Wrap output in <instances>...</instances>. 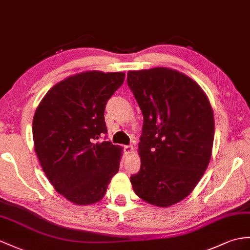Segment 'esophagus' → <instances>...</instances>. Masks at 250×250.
Returning <instances> with one entry per match:
<instances>
[{
    "instance_id": "esophagus-1",
    "label": "esophagus",
    "mask_w": 250,
    "mask_h": 250,
    "mask_svg": "<svg viewBox=\"0 0 250 250\" xmlns=\"http://www.w3.org/2000/svg\"><path fill=\"white\" fill-rule=\"evenodd\" d=\"M124 150H125V153H126V154H129V153H131V151L133 150L132 145H124Z\"/></svg>"
}]
</instances>
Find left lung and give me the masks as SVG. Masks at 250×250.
Wrapping results in <instances>:
<instances>
[{"mask_svg": "<svg viewBox=\"0 0 250 250\" xmlns=\"http://www.w3.org/2000/svg\"><path fill=\"white\" fill-rule=\"evenodd\" d=\"M127 84L143 114L133 191L148 204L172 206L193 191L209 164L214 139L209 100L193 79L167 68L129 71Z\"/></svg>", "mask_w": 250, "mask_h": 250, "instance_id": "8db88e82", "label": "left lung"}]
</instances>
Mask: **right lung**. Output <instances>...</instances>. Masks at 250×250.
<instances>
[{"mask_svg": "<svg viewBox=\"0 0 250 250\" xmlns=\"http://www.w3.org/2000/svg\"><path fill=\"white\" fill-rule=\"evenodd\" d=\"M124 78L122 72L97 71L71 76L55 84L35 112L33 138L42 169L75 205L101 200L119 172L122 147L100 139L107 133V102Z\"/></svg>", "mask_w": 250, "mask_h": 250, "instance_id": "1", "label": "right lung"}]
</instances>
